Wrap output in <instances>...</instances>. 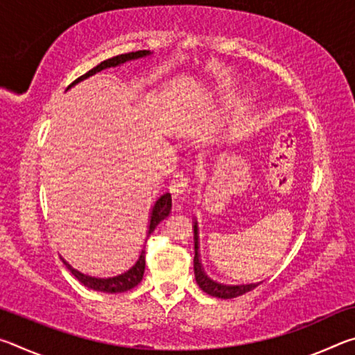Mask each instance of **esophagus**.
<instances>
[{
    "label": "esophagus",
    "mask_w": 355,
    "mask_h": 355,
    "mask_svg": "<svg viewBox=\"0 0 355 355\" xmlns=\"http://www.w3.org/2000/svg\"><path fill=\"white\" fill-rule=\"evenodd\" d=\"M169 189H171V194L173 199L180 200L182 197H184L186 192L189 191V178L183 175V173H177V175L172 178Z\"/></svg>",
    "instance_id": "obj_1"
}]
</instances>
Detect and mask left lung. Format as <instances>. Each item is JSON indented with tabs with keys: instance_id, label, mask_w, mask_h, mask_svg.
<instances>
[{
	"instance_id": "8db88e82",
	"label": "left lung",
	"mask_w": 355,
	"mask_h": 355,
	"mask_svg": "<svg viewBox=\"0 0 355 355\" xmlns=\"http://www.w3.org/2000/svg\"><path fill=\"white\" fill-rule=\"evenodd\" d=\"M194 274H196V282L203 291L213 297H220V299H233L238 296H243V294L249 293L257 288L261 282L258 284H248V285H224L218 284L208 277L202 268L200 261V254H199V227H197V222H194Z\"/></svg>"
}]
</instances>
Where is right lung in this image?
<instances>
[{
    "label": "right lung",
    "instance_id": "add662e5",
    "mask_svg": "<svg viewBox=\"0 0 355 355\" xmlns=\"http://www.w3.org/2000/svg\"><path fill=\"white\" fill-rule=\"evenodd\" d=\"M148 55H152L148 50H139V51H133V53H127V55H119V56H114L111 59H106V61L100 62L97 67H94L92 70H89L87 73H84L83 76L78 78L73 83L70 84L69 87L73 86V84L80 83L83 80H86V78L92 76L95 73H98V71L105 70V69H110V67H117L120 64H125L127 61H133V59H139V58H146ZM171 208H172V197L169 192H166L159 197L158 200L155 202V205L152 208V213H150V220H148V230H147V238L152 235L153 230L156 228V225L159 224L161 220L166 219L167 216L171 213ZM147 238H146V243H147ZM62 261L65 266H67L71 274L75 275V277L81 282L84 286L91 288L94 291H101V293H123V291H128L131 288H135L137 284H141V280L144 277V271H146V250H141L139 257H137L136 263L131 266L128 271H125L119 275H114V277H107V279H98V277H91V275H86L80 271H76L70 266V264L64 260Z\"/></svg>",
    "mask_w": 355,
    "mask_h": 355
}]
</instances>
